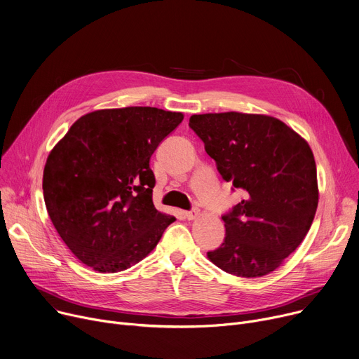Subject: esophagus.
I'll use <instances>...</instances> for the list:
<instances>
[{"label": "esophagus", "mask_w": 359, "mask_h": 359, "mask_svg": "<svg viewBox=\"0 0 359 359\" xmlns=\"http://www.w3.org/2000/svg\"><path fill=\"white\" fill-rule=\"evenodd\" d=\"M185 217L188 219H196V218L200 217V210L194 208V210H191V211H185Z\"/></svg>", "instance_id": "34e87169"}]
</instances>
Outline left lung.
<instances>
[{
	"label": "left lung",
	"mask_w": 359,
	"mask_h": 359,
	"mask_svg": "<svg viewBox=\"0 0 359 359\" xmlns=\"http://www.w3.org/2000/svg\"><path fill=\"white\" fill-rule=\"evenodd\" d=\"M189 126L223 180L245 191V200L223 217L224 243L207 257L238 278L274 271L306 237L318 208L316 163L309 144L269 115H192Z\"/></svg>",
	"instance_id": "left-lung-1"
}]
</instances>
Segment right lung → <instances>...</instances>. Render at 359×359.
I'll use <instances>...</instances> for the list:
<instances>
[{
    "label": "right lung",
    "instance_id": "right-lung-1",
    "mask_svg": "<svg viewBox=\"0 0 359 359\" xmlns=\"http://www.w3.org/2000/svg\"><path fill=\"white\" fill-rule=\"evenodd\" d=\"M182 119L181 112L149 106L100 109L79 118L50 151L44 203L81 263L99 273L126 270L175 222L154 205L149 159Z\"/></svg>",
    "mask_w": 359,
    "mask_h": 359
}]
</instances>
